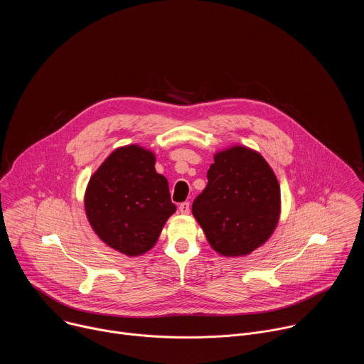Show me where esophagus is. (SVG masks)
<instances>
[{"label":"esophagus","instance_id":"1","mask_svg":"<svg viewBox=\"0 0 364 364\" xmlns=\"http://www.w3.org/2000/svg\"><path fill=\"white\" fill-rule=\"evenodd\" d=\"M178 212H180L181 215H188V213H190V203H188V201L181 203V204L178 205Z\"/></svg>","mask_w":364,"mask_h":364}]
</instances>
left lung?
<instances>
[{"label":"left lung","mask_w":364,"mask_h":364,"mask_svg":"<svg viewBox=\"0 0 364 364\" xmlns=\"http://www.w3.org/2000/svg\"><path fill=\"white\" fill-rule=\"evenodd\" d=\"M207 180L191 210L210 246L226 257L262 246L281 215L279 183L262 155L242 145L222 149Z\"/></svg>","instance_id":"8db88e82"}]
</instances>
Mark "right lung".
Returning <instances> with one entry per match:
<instances>
[{
  "label": "right lung",
  "mask_w": 364,
  "mask_h": 364,
  "mask_svg": "<svg viewBox=\"0 0 364 364\" xmlns=\"http://www.w3.org/2000/svg\"><path fill=\"white\" fill-rule=\"evenodd\" d=\"M85 210L103 243L139 256L157 243L176 204L167 178L155 171L154 152L132 144L117 148L93 173Z\"/></svg>",
  "instance_id": "right-lung-1"
}]
</instances>
